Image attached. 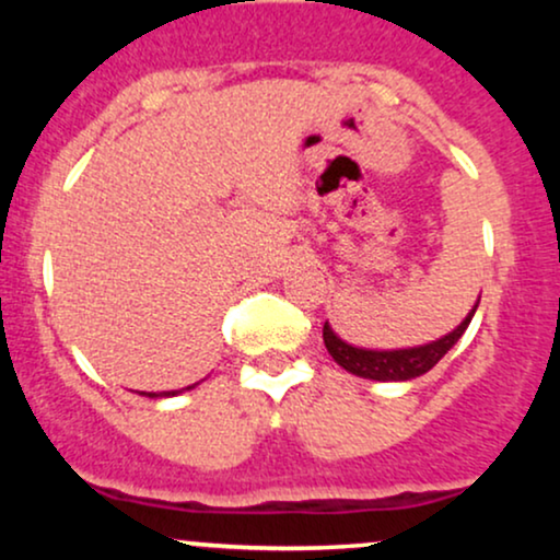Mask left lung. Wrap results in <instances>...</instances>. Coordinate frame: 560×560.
Returning <instances> with one entry per match:
<instances>
[{"mask_svg": "<svg viewBox=\"0 0 560 560\" xmlns=\"http://www.w3.org/2000/svg\"><path fill=\"white\" fill-rule=\"evenodd\" d=\"M477 311V307H474ZM474 311L464 318V324L455 331H450L447 337L436 339L432 345L421 347H408V350H361V347H352L342 342L329 329V324H324V345L329 350V355L342 365L350 374L374 378V382H408V378H416L427 374L429 369H434L436 363L445 358V352L464 337V331L471 324Z\"/></svg>", "mask_w": 560, "mask_h": 560, "instance_id": "8db88e82", "label": "left lung"}]
</instances>
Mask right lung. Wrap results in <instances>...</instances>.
Returning a JSON list of instances; mask_svg holds the SVG:
<instances>
[{
  "label": "right lung",
  "instance_id": "obj_1",
  "mask_svg": "<svg viewBox=\"0 0 560 560\" xmlns=\"http://www.w3.org/2000/svg\"><path fill=\"white\" fill-rule=\"evenodd\" d=\"M186 389H191V387H186ZM144 395H150V397H158V395H155V392H144ZM163 395H165V397H168V395H176V392H160V397H163Z\"/></svg>",
  "mask_w": 560,
  "mask_h": 560
}]
</instances>
